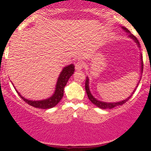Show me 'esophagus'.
Here are the masks:
<instances>
[{
	"mask_svg": "<svg viewBox=\"0 0 151 151\" xmlns=\"http://www.w3.org/2000/svg\"><path fill=\"white\" fill-rule=\"evenodd\" d=\"M75 68L76 70H80L83 69L84 68V64L81 61H78V63H76Z\"/></svg>",
	"mask_w": 151,
	"mask_h": 151,
	"instance_id": "obj_1",
	"label": "esophagus"
}]
</instances>
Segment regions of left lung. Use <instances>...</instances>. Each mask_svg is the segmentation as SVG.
<instances>
[{
    "label": "left lung",
    "instance_id": "8db88e82",
    "mask_svg": "<svg viewBox=\"0 0 151 151\" xmlns=\"http://www.w3.org/2000/svg\"><path fill=\"white\" fill-rule=\"evenodd\" d=\"M122 28L124 29V30L127 31V32H129V31L127 28H125V27H122ZM129 37H131L132 38H133V39L134 40V41L136 42V43H137L138 46H139V41H138L137 38L136 37L134 36V35H132V34H130ZM142 63V68H143V62H142V63ZM137 86H138V84L137 85L136 87H137ZM85 89H86L87 96H88V99H89V100L91 101V102H92L93 104H94V105H95L96 106H97L99 108H102V109H107V108H109V109H111V108H115V107H116V106H119V105H123V104L125 103L126 102H127V101H128L129 99L131 98V97H132V94H134V91H135V89H136V88H135V89H134V92H132V95L129 96V97L128 98L126 99L125 100L121 101V102H115V103H108V102H101V101L97 100V99H96L95 98H94V97H93L92 95H91V92H90V91H89V88H88V78H86V83H85Z\"/></svg>",
    "mask_w": 151,
    "mask_h": 151
}]
</instances>
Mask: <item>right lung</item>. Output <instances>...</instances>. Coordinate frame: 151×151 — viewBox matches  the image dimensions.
<instances>
[{
  "label": "right lung",
  "instance_id": "obj_1",
  "mask_svg": "<svg viewBox=\"0 0 151 151\" xmlns=\"http://www.w3.org/2000/svg\"><path fill=\"white\" fill-rule=\"evenodd\" d=\"M74 70H75V66L73 65H70L68 67H65L64 69L62 71L61 74L58 78L57 81V86H56V90L54 94H53L52 97L50 98L44 99V100L41 101H32L29 100L22 97L21 94L17 91L19 95L20 96L22 99L27 103L28 105H31L32 107H35L36 108H41V109H49L52 108L57 105L60 102L64 94V88L65 85L67 84V82L69 80L70 77L73 74Z\"/></svg>",
  "mask_w": 151,
  "mask_h": 151
}]
</instances>
